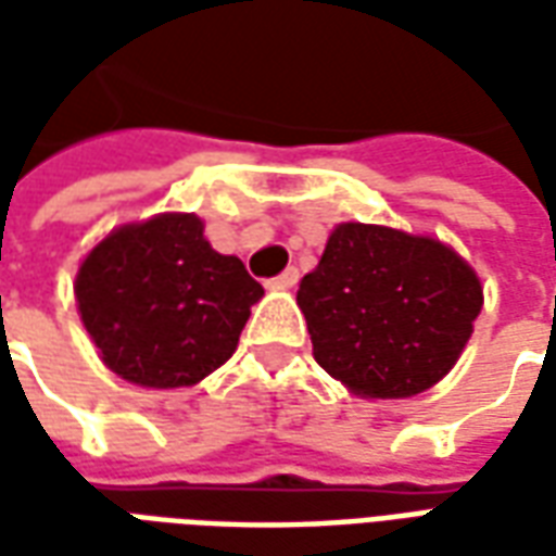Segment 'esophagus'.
I'll use <instances>...</instances> for the list:
<instances>
[{"instance_id": "1", "label": "esophagus", "mask_w": 556, "mask_h": 556, "mask_svg": "<svg viewBox=\"0 0 556 556\" xmlns=\"http://www.w3.org/2000/svg\"><path fill=\"white\" fill-rule=\"evenodd\" d=\"M298 279H301V270H298V267H286V270H282L279 277L270 279L267 286H270V289H291V286H298Z\"/></svg>"}]
</instances>
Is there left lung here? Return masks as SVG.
Masks as SVG:
<instances>
[{
    "instance_id": "1",
    "label": "left lung",
    "mask_w": 556,
    "mask_h": 556,
    "mask_svg": "<svg viewBox=\"0 0 556 556\" xmlns=\"http://www.w3.org/2000/svg\"><path fill=\"white\" fill-rule=\"evenodd\" d=\"M321 369L366 399L417 396L453 369L482 309V286L434 238L342 223L301 279Z\"/></svg>"
}]
</instances>
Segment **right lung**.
Segmentation results:
<instances>
[{
    "mask_svg": "<svg viewBox=\"0 0 556 556\" xmlns=\"http://www.w3.org/2000/svg\"><path fill=\"white\" fill-rule=\"evenodd\" d=\"M74 291L103 363L157 390L219 369L265 294L241 258L211 250L193 214L115 229L83 262Z\"/></svg>",
    "mask_w": 556,
    "mask_h": 556,
    "instance_id": "obj_1",
    "label": "right lung"
}]
</instances>
